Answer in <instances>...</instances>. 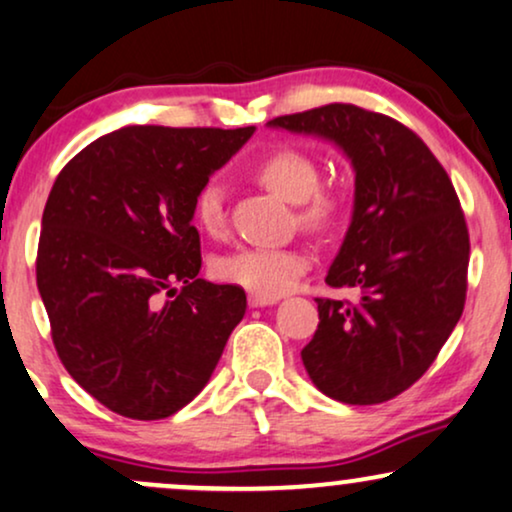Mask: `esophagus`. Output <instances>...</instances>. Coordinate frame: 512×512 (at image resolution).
I'll use <instances>...</instances> for the list:
<instances>
[{
	"instance_id": "34e87169",
	"label": "esophagus",
	"mask_w": 512,
	"mask_h": 512,
	"mask_svg": "<svg viewBox=\"0 0 512 512\" xmlns=\"http://www.w3.org/2000/svg\"><path fill=\"white\" fill-rule=\"evenodd\" d=\"M277 296H261V294H249V306L251 308H263V306H273L277 304Z\"/></svg>"
}]
</instances>
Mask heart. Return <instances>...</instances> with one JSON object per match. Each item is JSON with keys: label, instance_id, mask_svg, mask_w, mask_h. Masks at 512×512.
<instances>
[{"label": "heart", "instance_id": "b5f03b06", "mask_svg": "<svg viewBox=\"0 0 512 512\" xmlns=\"http://www.w3.org/2000/svg\"><path fill=\"white\" fill-rule=\"evenodd\" d=\"M256 178L289 204H304L301 220L311 227L330 225L337 216L339 201L318 192L320 175L306 154L294 149H277L256 163ZM194 220L216 235L225 225V189L218 180H208L194 197ZM308 268V256L299 249L275 246H244L220 256L213 266L218 280L249 289L251 294L280 296L292 289Z\"/></svg>", "mask_w": 512, "mask_h": 512}]
</instances>
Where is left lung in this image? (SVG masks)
<instances>
[{"instance_id": "left-lung-1", "label": "left lung", "mask_w": 512, "mask_h": 512, "mask_svg": "<svg viewBox=\"0 0 512 512\" xmlns=\"http://www.w3.org/2000/svg\"><path fill=\"white\" fill-rule=\"evenodd\" d=\"M270 128L332 142L353 168V211L325 282L356 287L353 304L318 301L320 323L301 351L315 387L372 406L430 368L463 315L470 237L449 175L394 118L327 104Z\"/></svg>"}]
</instances>
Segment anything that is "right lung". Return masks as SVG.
I'll return each instance as SVG.
<instances>
[{
    "instance_id": "right-lung-1",
    "label": "right lung",
    "mask_w": 512,
    "mask_h": 512,
    "mask_svg": "<svg viewBox=\"0 0 512 512\" xmlns=\"http://www.w3.org/2000/svg\"><path fill=\"white\" fill-rule=\"evenodd\" d=\"M254 130L128 125L87 144L49 192L37 289L61 363L113 413H178L244 318V289L199 277L192 220L199 189Z\"/></svg>"
}]
</instances>
